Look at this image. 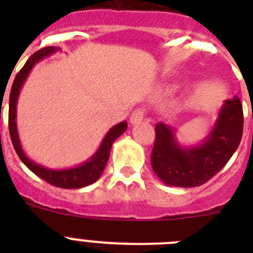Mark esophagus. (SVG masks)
Masks as SVG:
<instances>
[{
  "label": "esophagus",
  "instance_id": "34e87169",
  "mask_svg": "<svg viewBox=\"0 0 253 253\" xmlns=\"http://www.w3.org/2000/svg\"><path fill=\"white\" fill-rule=\"evenodd\" d=\"M144 119V111L142 109H138V110H134L130 115V124H137V123L142 122Z\"/></svg>",
  "mask_w": 253,
  "mask_h": 253
}]
</instances>
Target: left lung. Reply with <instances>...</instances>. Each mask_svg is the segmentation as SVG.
<instances>
[{
  "label": "left lung",
  "instance_id": "8db88e82",
  "mask_svg": "<svg viewBox=\"0 0 253 253\" xmlns=\"http://www.w3.org/2000/svg\"><path fill=\"white\" fill-rule=\"evenodd\" d=\"M242 133L243 110L237 96L223 102L207 137L193 146H182L175 128L158 123L151 156L152 169L169 186H200L231 160L240 146Z\"/></svg>",
  "mask_w": 253,
  "mask_h": 253
}]
</instances>
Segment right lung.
<instances>
[{
    "instance_id": "obj_1",
    "label": "right lung",
    "mask_w": 253,
    "mask_h": 253,
    "mask_svg": "<svg viewBox=\"0 0 253 253\" xmlns=\"http://www.w3.org/2000/svg\"><path fill=\"white\" fill-rule=\"evenodd\" d=\"M59 50L60 48H58V46H45V48L35 51L34 54L26 60L25 66L22 67L21 71L16 75L10 92L8 130H10L11 140H12L13 148L16 151L17 156H19L22 163L31 172H34L35 175L39 176L40 178H43L44 181H46L48 184L53 185V186L62 187V189H81V187L88 186V185L93 184V182L99 180L100 176L104 172L105 167H106L109 157H110V151L113 143L126 130L128 124H126V122H122L119 124L114 125L113 128L109 129V131L105 134L104 139H102L101 144L99 146L97 151L88 160L82 162L78 166L69 167V169H48V167L43 166V165H39V163L34 162V161L30 160L26 156V153L22 149L21 142H20L16 123L17 100H19L20 91H21L22 86H24V84L26 81V78L30 75L31 69L34 68L35 64H38L43 59L48 58L49 55L54 54V53H57Z\"/></svg>"
}]
</instances>
